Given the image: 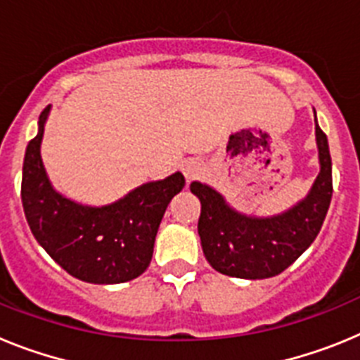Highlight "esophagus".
Returning a JSON list of instances; mask_svg holds the SVG:
<instances>
[{"label":"esophagus","instance_id":"34e87169","mask_svg":"<svg viewBox=\"0 0 360 360\" xmlns=\"http://www.w3.org/2000/svg\"><path fill=\"white\" fill-rule=\"evenodd\" d=\"M182 173L187 178V182H191V180H195L203 173V164L200 160H195V158H189L182 164Z\"/></svg>","mask_w":360,"mask_h":360}]
</instances>
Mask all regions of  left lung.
<instances>
[{
    "instance_id": "8db88e82",
    "label": "left lung",
    "mask_w": 360,
    "mask_h": 360,
    "mask_svg": "<svg viewBox=\"0 0 360 360\" xmlns=\"http://www.w3.org/2000/svg\"><path fill=\"white\" fill-rule=\"evenodd\" d=\"M321 171L307 198L270 218L241 214L205 184L193 182L191 193L202 203L198 234L209 265L219 274L265 279L288 269L319 234L332 200V158L326 135L317 126Z\"/></svg>"
}]
</instances>
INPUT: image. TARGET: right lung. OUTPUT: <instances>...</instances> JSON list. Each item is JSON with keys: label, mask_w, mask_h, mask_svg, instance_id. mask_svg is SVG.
Instances as JSON below:
<instances>
[{"label": "right lung", "mask_w": 360, "mask_h": 360, "mask_svg": "<svg viewBox=\"0 0 360 360\" xmlns=\"http://www.w3.org/2000/svg\"><path fill=\"white\" fill-rule=\"evenodd\" d=\"M50 106L23 162L21 200L37 243L73 278L95 285L131 281L151 263L158 225L171 198L184 189L182 173L136 187L119 202L90 207L59 195L50 184L41 141Z\"/></svg>", "instance_id": "1"}]
</instances>
